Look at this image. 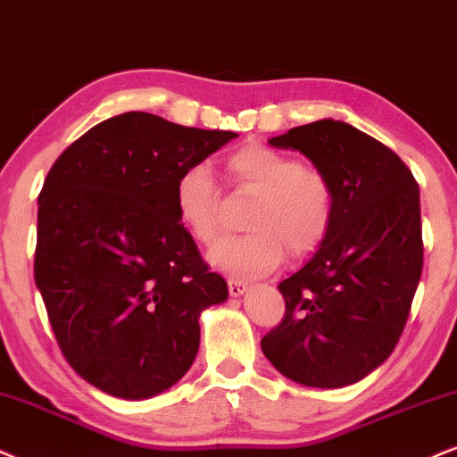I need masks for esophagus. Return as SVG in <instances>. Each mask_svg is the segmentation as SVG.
Wrapping results in <instances>:
<instances>
[{
	"instance_id": "34e87169",
	"label": "esophagus",
	"mask_w": 457,
	"mask_h": 457,
	"mask_svg": "<svg viewBox=\"0 0 457 457\" xmlns=\"http://www.w3.org/2000/svg\"><path fill=\"white\" fill-rule=\"evenodd\" d=\"M228 288H229V295L232 297H240V295H245V291H246V282H242V280H229L228 282Z\"/></svg>"
}]
</instances>
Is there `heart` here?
<instances>
[{
	"mask_svg": "<svg viewBox=\"0 0 457 457\" xmlns=\"http://www.w3.org/2000/svg\"><path fill=\"white\" fill-rule=\"evenodd\" d=\"M234 186L255 195L245 228L251 234L212 248L209 262L236 278H255L276 270L285 257H305L325 242L333 223V186L316 166L299 164L278 149L248 143L229 154ZM175 206L183 228L202 245L221 232L219 187L209 164L187 166L177 179Z\"/></svg>",
	"mask_w": 457,
	"mask_h": 457,
	"instance_id": "1",
	"label": "heart"
}]
</instances>
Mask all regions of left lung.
<instances>
[{
	"instance_id": "8db88e82",
	"label": "left lung",
	"mask_w": 457,
	"mask_h": 457,
	"mask_svg": "<svg viewBox=\"0 0 457 457\" xmlns=\"http://www.w3.org/2000/svg\"><path fill=\"white\" fill-rule=\"evenodd\" d=\"M333 186V223L308 263L278 285L285 319L262 339L268 361L310 388L361 382L392 354L420 285V187L398 155L339 120L271 137Z\"/></svg>"
}]
</instances>
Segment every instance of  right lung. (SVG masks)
Segmentation results:
<instances>
[{
  "label": "right lung",
  "mask_w": 457,
  "mask_h": 457,
  "mask_svg": "<svg viewBox=\"0 0 457 457\" xmlns=\"http://www.w3.org/2000/svg\"><path fill=\"white\" fill-rule=\"evenodd\" d=\"M238 135L129 112L52 164L37 198L36 285L73 371L143 401L175 386L200 345V314L228 299L175 206L177 179Z\"/></svg>",
  "instance_id": "right-lung-1"
}]
</instances>
